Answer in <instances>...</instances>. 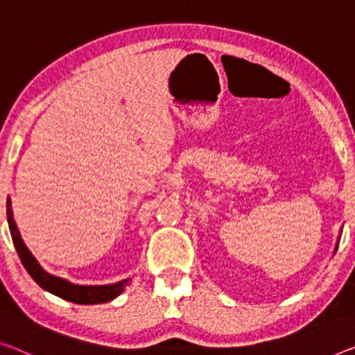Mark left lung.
<instances>
[{"label":"left lung","instance_id":"1","mask_svg":"<svg viewBox=\"0 0 355 355\" xmlns=\"http://www.w3.org/2000/svg\"><path fill=\"white\" fill-rule=\"evenodd\" d=\"M338 241H340V238H338ZM336 249H338V243H336ZM336 249H335V250H336Z\"/></svg>","mask_w":355,"mask_h":355}]
</instances>
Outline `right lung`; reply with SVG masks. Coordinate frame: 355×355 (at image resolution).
<instances>
[{
    "mask_svg": "<svg viewBox=\"0 0 355 355\" xmlns=\"http://www.w3.org/2000/svg\"><path fill=\"white\" fill-rule=\"evenodd\" d=\"M6 211H8V223H9L10 236H12L14 246H15V250H17L21 263H24L25 270L28 271V275L36 281V284L44 288V291L78 304L106 303L119 297L123 292L128 279H123L121 282H116V284H109V286H78L67 279H63V277L49 275L46 270L41 268V265L37 263V260L33 257V254L30 252L28 248L25 246L24 239H21L19 233V228L14 222L12 208H10V198H8L6 201Z\"/></svg>",
    "mask_w": 355,
    "mask_h": 355,
    "instance_id": "1",
    "label": "right lung"
}]
</instances>
